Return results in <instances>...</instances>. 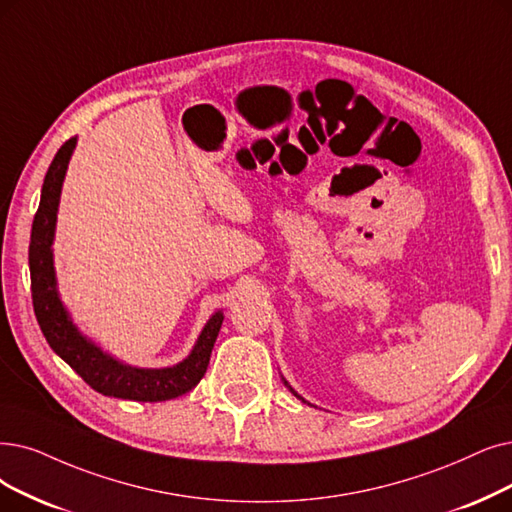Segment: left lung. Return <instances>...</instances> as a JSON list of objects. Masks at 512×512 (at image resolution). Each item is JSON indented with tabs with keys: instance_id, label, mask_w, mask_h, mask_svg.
<instances>
[{
	"instance_id": "obj_1",
	"label": "left lung",
	"mask_w": 512,
	"mask_h": 512,
	"mask_svg": "<svg viewBox=\"0 0 512 512\" xmlns=\"http://www.w3.org/2000/svg\"><path fill=\"white\" fill-rule=\"evenodd\" d=\"M285 384H288V382H285ZM290 391H292V388H290ZM292 393H294V391H292ZM294 395H296V393H294ZM296 397H298V395H296ZM300 399H302V397H300Z\"/></svg>"
}]
</instances>
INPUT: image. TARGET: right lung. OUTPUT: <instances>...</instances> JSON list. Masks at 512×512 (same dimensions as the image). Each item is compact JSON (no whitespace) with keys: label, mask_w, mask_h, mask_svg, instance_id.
Here are the masks:
<instances>
[{"label":"right lung","mask_w":512,"mask_h":512,"mask_svg":"<svg viewBox=\"0 0 512 512\" xmlns=\"http://www.w3.org/2000/svg\"><path fill=\"white\" fill-rule=\"evenodd\" d=\"M73 149L75 138H69L54 155L44 178L42 201H39L31 227L29 269L33 311L37 323L42 327L52 351L60 359H65L94 391L107 397L132 401L176 399L189 393L191 388L199 384L203 374H206L224 315L220 311L212 315L208 325L203 327L193 353L182 363L166 367V370H138V367L119 363L77 332V327L71 323L56 292L50 248L56 227L60 187H63V178Z\"/></svg>","instance_id":"1"}]
</instances>
